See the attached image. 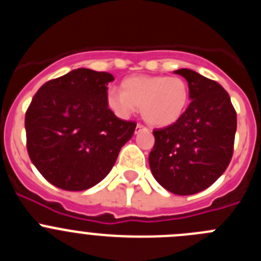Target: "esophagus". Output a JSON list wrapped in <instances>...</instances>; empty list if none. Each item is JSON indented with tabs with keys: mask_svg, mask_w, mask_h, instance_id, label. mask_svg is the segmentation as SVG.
Listing matches in <instances>:
<instances>
[{
	"mask_svg": "<svg viewBox=\"0 0 261 261\" xmlns=\"http://www.w3.org/2000/svg\"><path fill=\"white\" fill-rule=\"evenodd\" d=\"M145 126L141 125V124H137V126H136V132H140V130H145Z\"/></svg>",
	"mask_w": 261,
	"mask_h": 261,
	"instance_id": "esophagus-1",
	"label": "esophagus"
}]
</instances>
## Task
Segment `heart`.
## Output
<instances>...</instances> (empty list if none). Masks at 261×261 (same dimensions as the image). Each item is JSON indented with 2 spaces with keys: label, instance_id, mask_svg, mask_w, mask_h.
I'll list each match as a JSON object with an SVG mask.
<instances>
[{
  "label": "heart",
  "instance_id": "b5f03b06",
  "mask_svg": "<svg viewBox=\"0 0 261 261\" xmlns=\"http://www.w3.org/2000/svg\"><path fill=\"white\" fill-rule=\"evenodd\" d=\"M190 99L184 80L166 75H135L121 82V93L110 90L108 106L120 117H129L141 107L145 121L154 126L174 124L183 115Z\"/></svg>",
  "mask_w": 261,
  "mask_h": 261
}]
</instances>
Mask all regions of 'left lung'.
Wrapping results in <instances>:
<instances>
[{"label":"left lung","instance_id":"8db88e82","mask_svg":"<svg viewBox=\"0 0 261 261\" xmlns=\"http://www.w3.org/2000/svg\"><path fill=\"white\" fill-rule=\"evenodd\" d=\"M188 82L191 103L171 125L154 129L149 154L153 176L163 188L187 196L211 187L234 151L237 112L218 82L191 70H175Z\"/></svg>","mask_w":261,"mask_h":261}]
</instances>
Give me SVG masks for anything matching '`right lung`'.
Segmentation results:
<instances>
[{"instance_id": "add662e5", "label": "right lung", "mask_w": 261, "mask_h": 261, "mask_svg": "<svg viewBox=\"0 0 261 261\" xmlns=\"http://www.w3.org/2000/svg\"><path fill=\"white\" fill-rule=\"evenodd\" d=\"M114 75L80 68L45 82L24 117L27 151L38 171L65 191L89 190L114 167L135 121L108 108Z\"/></svg>"}]
</instances>
